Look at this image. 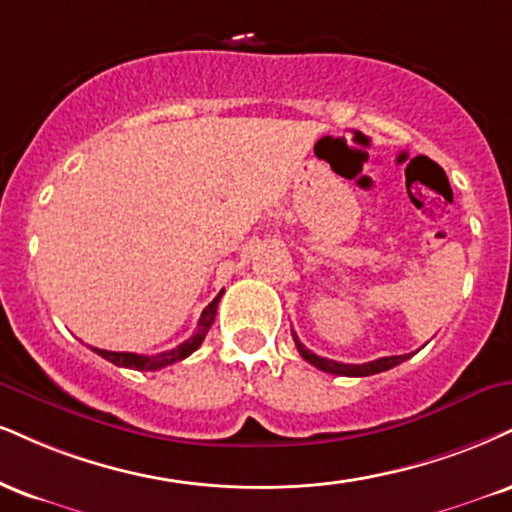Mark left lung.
<instances>
[{"label":"left lung","instance_id":"obj_1","mask_svg":"<svg viewBox=\"0 0 512 512\" xmlns=\"http://www.w3.org/2000/svg\"><path fill=\"white\" fill-rule=\"evenodd\" d=\"M293 341H295V348H298V353L305 357L310 365H315L317 369H322V372H329V374H338V377H369V374H379V372H386V369L400 365V362L408 360L410 355H391V357H379V360H372V362H365V365H343V362H336V360H329V357H319L312 353V350H307L303 343L298 341V336L293 334Z\"/></svg>","mask_w":512,"mask_h":512}]
</instances>
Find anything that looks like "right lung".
<instances>
[{"label":"right lung","instance_id":"add662e5","mask_svg":"<svg viewBox=\"0 0 512 512\" xmlns=\"http://www.w3.org/2000/svg\"><path fill=\"white\" fill-rule=\"evenodd\" d=\"M224 293V291H221ZM221 293L217 298L209 303L205 310H202V317L200 322H197V331L193 336L188 338L186 343H181V346L174 348V350H164V353L159 355H138V353H114V350H102V348H92L97 355H102L104 360L114 362L116 367H128V369H140V372H152V369H162L166 365H174V362H181L183 357H188L190 353H195L197 348L202 346V341H205L209 326L214 324V317H217V307H219V300H221Z\"/></svg>","mask_w":512,"mask_h":512}]
</instances>
